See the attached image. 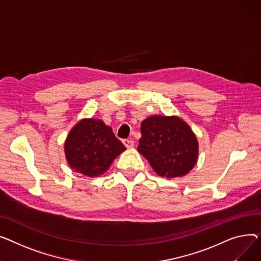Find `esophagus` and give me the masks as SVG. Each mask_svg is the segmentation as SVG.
I'll return each instance as SVG.
<instances>
[{"label": "esophagus", "mask_w": 261, "mask_h": 261, "mask_svg": "<svg viewBox=\"0 0 261 261\" xmlns=\"http://www.w3.org/2000/svg\"><path fill=\"white\" fill-rule=\"evenodd\" d=\"M123 143H124V145H125L127 148L134 147V141L130 140V139H125V140H123Z\"/></svg>", "instance_id": "esophagus-1"}]
</instances>
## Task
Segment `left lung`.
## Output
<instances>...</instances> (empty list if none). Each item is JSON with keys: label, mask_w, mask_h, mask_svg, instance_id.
<instances>
[{"label": "left lung", "mask_w": 261, "mask_h": 261, "mask_svg": "<svg viewBox=\"0 0 261 261\" xmlns=\"http://www.w3.org/2000/svg\"><path fill=\"white\" fill-rule=\"evenodd\" d=\"M138 151L159 176L181 177L197 162L198 142L190 126L180 118L151 116L141 123Z\"/></svg>", "instance_id": "left-lung-1"}]
</instances>
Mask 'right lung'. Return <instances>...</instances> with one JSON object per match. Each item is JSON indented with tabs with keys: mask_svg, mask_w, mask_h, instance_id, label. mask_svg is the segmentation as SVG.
<instances>
[{
	"mask_svg": "<svg viewBox=\"0 0 261 261\" xmlns=\"http://www.w3.org/2000/svg\"><path fill=\"white\" fill-rule=\"evenodd\" d=\"M64 148L72 170L97 177L109 170L114 159L126 147L103 121L84 119L70 130Z\"/></svg>",
	"mask_w": 261,
	"mask_h": 261,
	"instance_id": "add662e5",
	"label": "right lung"
}]
</instances>
